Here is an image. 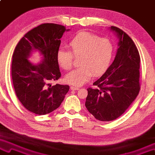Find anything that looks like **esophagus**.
I'll return each instance as SVG.
<instances>
[{
	"label": "esophagus",
	"mask_w": 155,
	"mask_h": 155,
	"mask_svg": "<svg viewBox=\"0 0 155 155\" xmlns=\"http://www.w3.org/2000/svg\"><path fill=\"white\" fill-rule=\"evenodd\" d=\"M70 89L71 90V91H77V90H78L79 88H78V87H75V86H71L70 87Z\"/></svg>",
	"instance_id": "34e87169"
}]
</instances>
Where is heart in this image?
I'll return each mask as SVG.
<instances>
[{
  "mask_svg": "<svg viewBox=\"0 0 155 155\" xmlns=\"http://www.w3.org/2000/svg\"><path fill=\"white\" fill-rule=\"evenodd\" d=\"M70 51L59 49L56 58L59 65L65 70H70L73 64V55L80 57V67L70 71L64 77L68 84L81 86L88 81L92 73L98 75L106 70L111 61L114 46L109 39L100 38L88 32H81L70 43Z\"/></svg>",
  "mask_w": 155,
  "mask_h": 155,
  "instance_id": "obj_1",
  "label": "heart"
}]
</instances>
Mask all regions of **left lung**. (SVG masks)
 <instances>
[{
    "instance_id": "left-lung-1",
    "label": "left lung",
    "mask_w": 155,
    "mask_h": 155,
    "mask_svg": "<svg viewBox=\"0 0 155 155\" xmlns=\"http://www.w3.org/2000/svg\"><path fill=\"white\" fill-rule=\"evenodd\" d=\"M119 39L116 55L106 72L87 89L85 107L97 120L111 121L123 114L140 91V55L127 34L110 27Z\"/></svg>"
}]
</instances>
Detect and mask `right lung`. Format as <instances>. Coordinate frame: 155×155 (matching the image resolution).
Here are the masks:
<instances>
[{"label": "right lung", "instance_id": "1", "mask_svg": "<svg viewBox=\"0 0 155 155\" xmlns=\"http://www.w3.org/2000/svg\"><path fill=\"white\" fill-rule=\"evenodd\" d=\"M65 27L43 24L28 32L18 41L12 55V77L15 93L21 104L33 114L46 115L61 106L70 86L51 83L61 77L56 54ZM38 50L41 63L28 61L31 53Z\"/></svg>", "mask_w": 155, "mask_h": 155}]
</instances>
